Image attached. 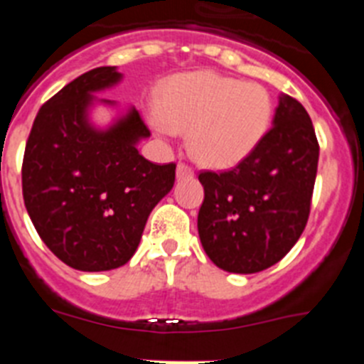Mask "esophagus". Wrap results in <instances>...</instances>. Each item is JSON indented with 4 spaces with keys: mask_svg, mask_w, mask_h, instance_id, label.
<instances>
[{
    "mask_svg": "<svg viewBox=\"0 0 364 364\" xmlns=\"http://www.w3.org/2000/svg\"><path fill=\"white\" fill-rule=\"evenodd\" d=\"M195 176V171H193L191 167L186 166V164H178L176 166V178L178 180H188Z\"/></svg>",
    "mask_w": 364,
    "mask_h": 364,
    "instance_id": "34e87169",
    "label": "esophagus"
}]
</instances>
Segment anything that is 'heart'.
I'll list each match as a JSON object with an SVG mask.
<instances>
[{
    "mask_svg": "<svg viewBox=\"0 0 364 364\" xmlns=\"http://www.w3.org/2000/svg\"><path fill=\"white\" fill-rule=\"evenodd\" d=\"M273 100L264 85L240 82L213 70L173 76L149 114L156 134L189 131L188 149L202 166L230 169L253 154L268 134Z\"/></svg>",
    "mask_w": 364,
    "mask_h": 364,
    "instance_id": "1",
    "label": "heart"
}]
</instances>
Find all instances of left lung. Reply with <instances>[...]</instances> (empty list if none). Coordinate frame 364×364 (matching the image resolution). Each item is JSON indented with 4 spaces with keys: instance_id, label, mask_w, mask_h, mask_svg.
<instances>
[{
    "instance_id": "obj_1",
    "label": "left lung",
    "mask_w": 364,
    "mask_h": 364,
    "mask_svg": "<svg viewBox=\"0 0 364 364\" xmlns=\"http://www.w3.org/2000/svg\"><path fill=\"white\" fill-rule=\"evenodd\" d=\"M317 162L306 109L281 95L273 127L253 154L231 171L198 175V237L211 262L244 275L277 264L306 226Z\"/></svg>"
}]
</instances>
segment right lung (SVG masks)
I'll use <instances>...</instances> for the list:
<instances>
[{"instance_id":"1","label":"right lung","mask_w":364,"mask_h":364,"mask_svg":"<svg viewBox=\"0 0 364 364\" xmlns=\"http://www.w3.org/2000/svg\"><path fill=\"white\" fill-rule=\"evenodd\" d=\"M122 80L117 67H98L67 83L38 111L25 147L28 217L45 246L80 272L129 262L149 213L175 184V164L138 153L151 133L136 109L96 96ZM100 105L115 111L107 126L92 120Z\"/></svg>"}]
</instances>
